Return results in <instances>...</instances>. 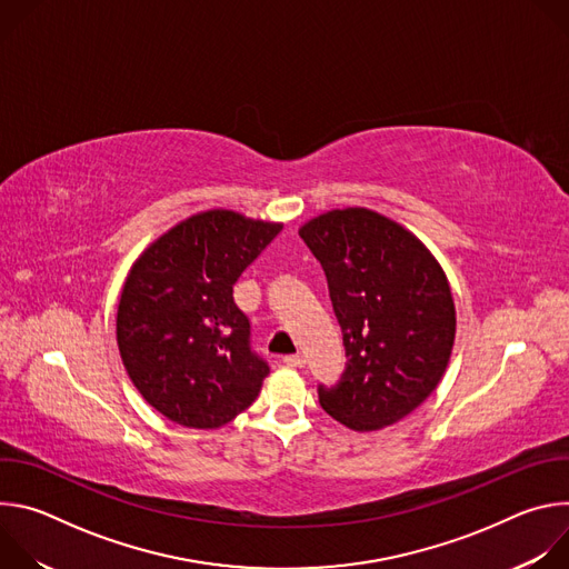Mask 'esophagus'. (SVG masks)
I'll use <instances>...</instances> for the list:
<instances>
[{
    "mask_svg": "<svg viewBox=\"0 0 569 569\" xmlns=\"http://www.w3.org/2000/svg\"><path fill=\"white\" fill-rule=\"evenodd\" d=\"M283 362L288 367H303L306 365V358L301 353H292V356H283Z\"/></svg>",
    "mask_w": 569,
    "mask_h": 569,
    "instance_id": "1",
    "label": "esophagus"
}]
</instances>
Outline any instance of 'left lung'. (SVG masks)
<instances>
[{"label": "left lung", "mask_w": 569, "mask_h": 569, "mask_svg": "<svg viewBox=\"0 0 569 569\" xmlns=\"http://www.w3.org/2000/svg\"><path fill=\"white\" fill-rule=\"evenodd\" d=\"M299 236L327 274L347 351L342 378L317 387L323 412L358 432L408 417L455 345L443 270L408 229L360 207L323 213Z\"/></svg>", "instance_id": "1"}]
</instances>
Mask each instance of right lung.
I'll return each instance as SVG.
<instances>
[{
  "instance_id": "right-lung-1",
  "label": "right lung",
  "mask_w": 569,
  "mask_h": 569,
  "mask_svg": "<svg viewBox=\"0 0 569 569\" xmlns=\"http://www.w3.org/2000/svg\"><path fill=\"white\" fill-rule=\"evenodd\" d=\"M281 224L233 211L198 213L141 254L117 312L123 367L152 408L187 428H220L248 410L270 365L233 283Z\"/></svg>"
}]
</instances>
